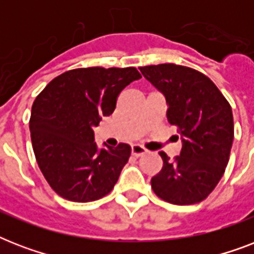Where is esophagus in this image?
<instances>
[{"instance_id":"obj_1","label":"esophagus","mask_w":254,"mask_h":254,"mask_svg":"<svg viewBox=\"0 0 254 254\" xmlns=\"http://www.w3.org/2000/svg\"><path fill=\"white\" fill-rule=\"evenodd\" d=\"M143 154H146V149L142 146H139V145H133L131 146V155L135 157V158H138V157H142Z\"/></svg>"}]
</instances>
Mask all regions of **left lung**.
I'll list each match as a JSON object with an SVG mask.
<instances>
[{"label": "left lung", "mask_w": 254, "mask_h": 254, "mask_svg": "<svg viewBox=\"0 0 254 254\" xmlns=\"http://www.w3.org/2000/svg\"><path fill=\"white\" fill-rule=\"evenodd\" d=\"M166 97L167 120L177 125L183 146L173 161L159 151L162 170L151 189L162 200L187 205L204 200L228 165L233 115L228 100L208 76L186 65L163 63L139 67Z\"/></svg>", "instance_id": "1"}]
</instances>
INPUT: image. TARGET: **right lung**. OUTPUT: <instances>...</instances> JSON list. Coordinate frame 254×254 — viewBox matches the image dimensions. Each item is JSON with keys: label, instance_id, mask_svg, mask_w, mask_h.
<instances>
[{"label": "right lung", "instance_id": "add662e5", "mask_svg": "<svg viewBox=\"0 0 254 254\" xmlns=\"http://www.w3.org/2000/svg\"><path fill=\"white\" fill-rule=\"evenodd\" d=\"M141 79L135 67L69 69L50 81L31 108L30 133L38 166L67 200H97L111 192L130 157V146L99 150L93 127L113 113L124 88Z\"/></svg>", "mask_w": 254, "mask_h": 254}]
</instances>
